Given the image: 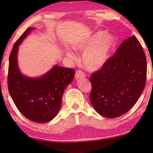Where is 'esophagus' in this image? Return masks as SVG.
<instances>
[{
	"instance_id": "obj_1",
	"label": "esophagus",
	"mask_w": 153,
	"mask_h": 153,
	"mask_svg": "<svg viewBox=\"0 0 153 153\" xmlns=\"http://www.w3.org/2000/svg\"><path fill=\"white\" fill-rule=\"evenodd\" d=\"M86 76L85 74L81 70H77L76 72V74H75V77L76 79H79V78H84Z\"/></svg>"
}]
</instances>
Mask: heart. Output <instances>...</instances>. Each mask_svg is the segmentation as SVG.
<instances>
[{
	"label": "heart",
	"instance_id": "b5f03b06",
	"mask_svg": "<svg viewBox=\"0 0 153 153\" xmlns=\"http://www.w3.org/2000/svg\"><path fill=\"white\" fill-rule=\"evenodd\" d=\"M115 42V37L112 33L98 31L90 37L76 43L74 48L79 52L84 51L81 61L84 68L88 71H95L107 63ZM65 53L69 59L76 60V56L71 51L67 50Z\"/></svg>",
	"mask_w": 153,
	"mask_h": 153
}]
</instances>
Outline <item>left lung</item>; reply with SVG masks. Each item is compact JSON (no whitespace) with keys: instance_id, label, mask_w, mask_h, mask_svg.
Returning <instances> with one entry per match:
<instances>
[{"instance_id":"obj_1","label":"left lung","mask_w":153,"mask_h":153,"mask_svg":"<svg viewBox=\"0 0 153 153\" xmlns=\"http://www.w3.org/2000/svg\"><path fill=\"white\" fill-rule=\"evenodd\" d=\"M146 69L143 48L136 36H130L90 77V100L94 109L107 118L118 117L128 112L144 88Z\"/></svg>"}]
</instances>
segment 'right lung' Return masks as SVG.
Returning <instances> with one entry per match:
<instances>
[{
    "instance_id": "right-lung-1",
    "label": "right lung",
    "mask_w": 153,
    "mask_h": 153,
    "mask_svg": "<svg viewBox=\"0 0 153 153\" xmlns=\"http://www.w3.org/2000/svg\"><path fill=\"white\" fill-rule=\"evenodd\" d=\"M33 30L35 28H27L13 47L9 57L8 88L22 115L33 122L46 123L57 115L64 90L73 81L75 71L55 65L40 77L23 75L17 62L19 46Z\"/></svg>"
}]
</instances>
